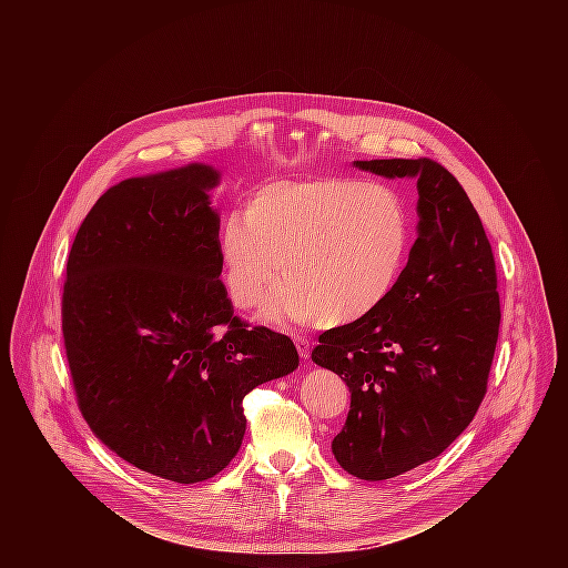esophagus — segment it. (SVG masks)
I'll return each mask as SVG.
<instances>
[{
  "instance_id": "esophagus-1",
  "label": "esophagus",
  "mask_w": 568,
  "mask_h": 568,
  "mask_svg": "<svg viewBox=\"0 0 568 568\" xmlns=\"http://www.w3.org/2000/svg\"><path fill=\"white\" fill-rule=\"evenodd\" d=\"M294 344H296V351H298V355L303 357V359H307L310 357V339L307 337H303V335H296L294 337Z\"/></svg>"
}]
</instances>
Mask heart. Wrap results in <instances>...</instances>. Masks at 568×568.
Here are the masks:
<instances>
[{"mask_svg":"<svg viewBox=\"0 0 568 568\" xmlns=\"http://www.w3.org/2000/svg\"><path fill=\"white\" fill-rule=\"evenodd\" d=\"M414 247V215L377 182L318 178L272 182L220 231L224 285L233 305L272 294V318L342 328L375 314L395 292Z\"/></svg>","mask_w":568,"mask_h":568,"instance_id":"b5f03b06","label":"heart"}]
</instances>
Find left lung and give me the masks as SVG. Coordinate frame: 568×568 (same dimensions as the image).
I'll return each mask as SVG.
<instances>
[{
  "mask_svg": "<svg viewBox=\"0 0 568 568\" xmlns=\"http://www.w3.org/2000/svg\"><path fill=\"white\" fill-rule=\"evenodd\" d=\"M382 178L418 180V237L390 298L368 318L318 335L312 359L351 390L333 440L337 463L384 480L443 454L488 390L499 339L497 265L480 217L438 161H355Z\"/></svg>",
  "mask_w": 568,
  "mask_h": 568,
  "instance_id": "1",
  "label": "left lung"
}]
</instances>
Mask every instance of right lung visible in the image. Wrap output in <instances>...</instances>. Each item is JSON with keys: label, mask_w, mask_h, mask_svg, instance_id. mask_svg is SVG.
I'll return each mask as SVG.
<instances>
[{"label": "right lung", "mask_w": 568, "mask_h": 568, "mask_svg": "<svg viewBox=\"0 0 568 568\" xmlns=\"http://www.w3.org/2000/svg\"><path fill=\"white\" fill-rule=\"evenodd\" d=\"M204 164L99 197L67 261L62 337L78 409L123 460L200 483L237 454L242 399L298 366L287 335L250 328L220 281V215Z\"/></svg>", "instance_id": "add662e5"}]
</instances>
